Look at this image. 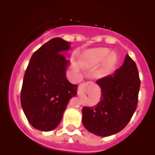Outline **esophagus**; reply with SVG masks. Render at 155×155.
I'll list each match as a JSON object with an SVG mask.
<instances>
[{
	"label": "esophagus",
	"mask_w": 155,
	"mask_h": 155,
	"mask_svg": "<svg viewBox=\"0 0 155 155\" xmlns=\"http://www.w3.org/2000/svg\"><path fill=\"white\" fill-rule=\"evenodd\" d=\"M91 84V82H90V81L85 82V83H84V84H81V86H80V87H79V88H80V89H83V88H84L86 86L88 85V84Z\"/></svg>",
	"instance_id": "esophagus-1"
}]
</instances>
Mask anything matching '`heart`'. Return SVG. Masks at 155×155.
Returning <instances> with one entry per match:
<instances>
[{"instance_id":"heart-1","label":"heart","mask_w":155,"mask_h":155,"mask_svg":"<svg viewBox=\"0 0 155 155\" xmlns=\"http://www.w3.org/2000/svg\"><path fill=\"white\" fill-rule=\"evenodd\" d=\"M109 55V51L107 49H95L88 53V57H89L90 61L94 64H99V63L104 62V61L107 59ZM108 58V63L110 64H113L115 61L114 55L111 54Z\"/></svg>"}]
</instances>
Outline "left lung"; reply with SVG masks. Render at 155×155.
I'll return each instance as SVG.
<instances>
[{"mask_svg":"<svg viewBox=\"0 0 155 155\" xmlns=\"http://www.w3.org/2000/svg\"><path fill=\"white\" fill-rule=\"evenodd\" d=\"M96 83L101 87L100 102L83 108L82 122L97 136H111L125 128L137 106L140 80L136 64L127 54L124 64L113 75Z\"/></svg>","mask_w":155,"mask_h":155,"instance_id":"8db88e82","label":"left lung"}]
</instances>
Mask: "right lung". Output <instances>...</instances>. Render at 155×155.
<instances>
[{"instance_id": "1", "label": "right lung", "mask_w": 155, "mask_h": 155, "mask_svg": "<svg viewBox=\"0 0 155 155\" xmlns=\"http://www.w3.org/2000/svg\"><path fill=\"white\" fill-rule=\"evenodd\" d=\"M70 42L53 38L32 54L23 78L21 104L28 121L42 131L55 129L62 120L69 100L77 94V84L66 78L69 61L63 52Z\"/></svg>"}]
</instances>
